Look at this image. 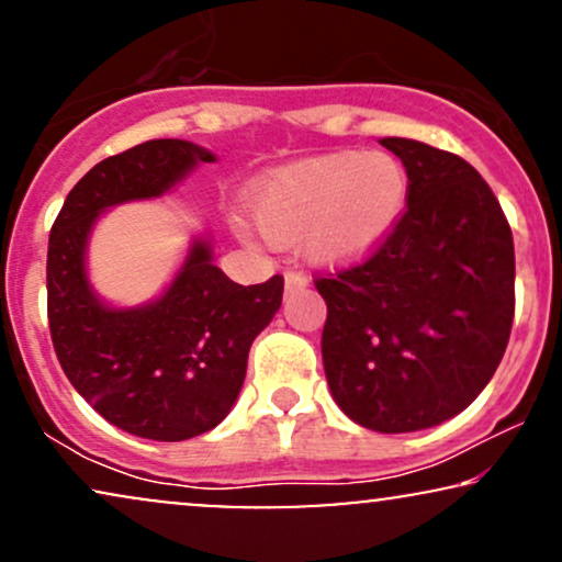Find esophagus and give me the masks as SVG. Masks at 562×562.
<instances>
[{"mask_svg":"<svg viewBox=\"0 0 562 562\" xmlns=\"http://www.w3.org/2000/svg\"><path fill=\"white\" fill-rule=\"evenodd\" d=\"M307 276L304 273H296V270H289L286 276H283V286H286V292L292 294V292H300V289H304L307 286Z\"/></svg>","mask_w":562,"mask_h":562,"instance_id":"esophagus-1","label":"esophagus"}]
</instances>
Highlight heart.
Listing matches in <instances>:
<instances>
[{"instance_id":"heart-1","label":"heart","mask_w":562,"mask_h":562,"mask_svg":"<svg viewBox=\"0 0 562 562\" xmlns=\"http://www.w3.org/2000/svg\"><path fill=\"white\" fill-rule=\"evenodd\" d=\"M408 205V175L383 150H336L270 169L252 216L270 241H294L323 268L364 262L393 237Z\"/></svg>"}]
</instances>
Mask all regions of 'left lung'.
<instances>
[{
  "mask_svg": "<svg viewBox=\"0 0 562 562\" xmlns=\"http://www.w3.org/2000/svg\"><path fill=\"white\" fill-rule=\"evenodd\" d=\"M408 175L393 237L315 286L338 408L375 432H417L484 391L514 325V234L480 171L448 150L383 137Z\"/></svg>",
  "mask_w": 562,
  "mask_h": 562,
  "instance_id": "1",
  "label": "left lung"
}]
</instances>
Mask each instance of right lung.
Segmentation results:
<instances>
[{
    "label": "right lung",
    "mask_w": 562,
    "mask_h": 562,
    "mask_svg": "<svg viewBox=\"0 0 562 562\" xmlns=\"http://www.w3.org/2000/svg\"><path fill=\"white\" fill-rule=\"evenodd\" d=\"M213 161L175 137L103 158L72 187L48 237V328L61 370L103 419L145 440H190L224 422L249 346L279 313L283 279L239 286L213 262L211 234H195L156 300L116 307L90 283V234L109 207L164 198Z\"/></svg>",
    "instance_id": "right-lung-1"
}]
</instances>
